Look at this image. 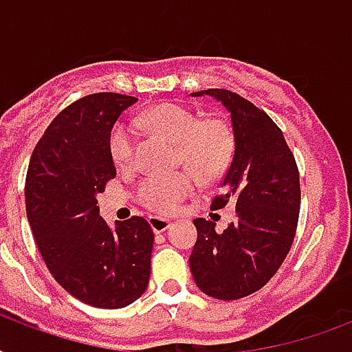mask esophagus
I'll use <instances>...</instances> for the list:
<instances>
[{
    "label": "esophagus",
    "mask_w": 352,
    "mask_h": 352,
    "mask_svg": "<svg viewBox=\"0 0 352 352\" xmlns=\"http://www.w3.org/2000/svg\"><path fill=\"white\" fill-rule=\"evenodd\" d=\"M149 225H151V230L155 232V234H162V232H166L168 228L171 226V221L170 219H164V217H149Z\"/></svg>",
    "instance_id": "1"
}]
</instances>
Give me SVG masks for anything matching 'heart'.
Masks as SVG:
<instances>
[{
	"label": "heart",
	"mask_w": 352,
	"mask_h": 352,
	"mask_svg": "<svg viewBox=\"0 0 352 352\" xmlns=\"http://www.w3.org/2000/svg\"><path fill=\"white\" fill-rule=\"evenodd\" d=\"M138 126L153 127L179 144V160L201 181H214L228 168L234 155V137L228 124L219 118L201 120L197 113L179 104H162L135 120ZM137 129L133 124L118 122L109 135V153L118 168L135 162ZM193 177L188 171L146 175L137 186V201L155 214L168 215L179 210L192 193Z\"/></svg>",
	"instance_id": "obj_1"
}]
</instances>
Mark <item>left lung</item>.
I'll use <instances>...</instances> for the list:
<instances>
[{
  "label": "left lung",
  "instance_id": "1",
  "mask_svg": "<svg viewBox=\"0 0 352 352\" xmlns=\"http://www.w3.org/2000/svg\"><path fill=\"white\" fill-rule=\"evenodd\" d=\"M203 95L230 113L234 159L212 208L235 204V219L221 234L212 221H193L197 241L190 270L206 296L239 300L265 287L289 254L300 215V173L283 133L267 113L232 91L192 93Z\"/></svg>",
  "mask_w": 352,
  "mask_h": 352
}]
</instances>
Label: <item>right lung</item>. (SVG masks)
Here are the masks:
<instances>
[{"label":"right lung","instance_id":"add662e5","mask_svg":"<svg viewBox=\"0 0 352 352\" xmlns=\"http://www.w3.org/2000/svg\"><path fill=\"white\" fill-rule=\"evenodd\" d=\"M138 98L95 93L65 107L36 144L25 181L27 219L52 278L82 303L122 309L146 292L153 230L144 217H100L96 195L117 177L109 135Z\"/></svg>","mask_w":352,"mask_h":352}]
</instances>
